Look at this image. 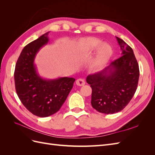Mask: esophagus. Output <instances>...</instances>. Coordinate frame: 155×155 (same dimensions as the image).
Listing matches in <instances>:
<instances>
[{
    "instance_id": "34e87169",
    "label": "esophagus",
    "mask_w": 155,
    "mask_h": 155,
    "mask_svg": "<svg viewBox=\"0 0 155 155\" xmlns=\"http://www.w3.org/2000/svg\"><path fill=\"white\" fill-rule=\"evenodd\" d=\"M76 84H77V85H78V86H83L85 84V81H84V79L80 78V79H77Z\"/></svg>"
}]
</instances>
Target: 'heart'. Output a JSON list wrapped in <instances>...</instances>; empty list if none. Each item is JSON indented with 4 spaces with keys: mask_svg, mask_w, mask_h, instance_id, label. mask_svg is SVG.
Here are the masks:
<instances>
[{
    "mask_svg": "<svg viewBox=\"0 0 155 155\" xmlns=\"http://www.w3.org/2000/svg\"><path fill=\"white\" fill-rule=\"evenodd\" d=\"M83 47L89 52L96 49L92 66L99 69L104 67L111 57L112 49L107 43H101V41L95 37H87L82 41Z\"/></svg>",
    "mask_w": 155,
    "mask_h": 155,
    "instance_id": "heart-1",
    "label": "heart"
}]
</instances>
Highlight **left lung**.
I'll list each match as a JSON object with an SVG mask.
<instances>
[{"label":"left lung","instance_id":"left-lung-1","mask_svg":"<svg viewBox=\"0 0 155 155\" xmlns=\"http://www.w3.org/2000/svg\"><path fill=\"white\" fill-rule=\"evenodd\" d=\"M116 38L121 51V57L86 79L92 90V107L107 114L120 112L127 105L137 91L140 76L133 49L122 39Z\"/></svg>","mask_w":155,"mask_h":155}]
</instances>
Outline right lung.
I'll list each match as a JSON object with an SVG mask.
<instances>
[{"label": "right lung", "instance_id": "right-lung-1", "mask_svg": "<svg viewBox=\"0 0 155 155\" xmlns=\"http://www.w3.org/2000/svg\"><path fill=\"white\" fill-rule=\"evenodd\" d=\"M48 33L23 48L14 72L15 90L22 104L33 114L42 118L60 109L76 80L68 77L43 79L37 72L34 60L39 50L48 43Z\"/></svg>", "mask_w": 155, "mask_h": 155}]
</instances>
